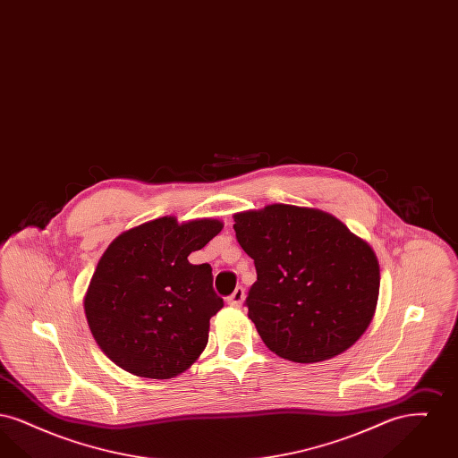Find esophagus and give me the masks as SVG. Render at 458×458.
<instances>
[{
  "mask_svg": "<svg viewBox=\"0 0 458 458\" xmlns=\"http://www.w3.org/2000/svg\"><path fill=\"white\" fill-rule=\"evenodd\" d=\"M243 301H245V290L242 286H237L235 292L226 299L228 305H232V307H240L243 304Z\"/></svg>",
  "mask_w": 458,
  "mask_h": 458,
  "instance_id": "34e87169",
  "label": "esophagus"
}]
</instances>
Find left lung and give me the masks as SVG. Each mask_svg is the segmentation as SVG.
<instances>
[{
    "instance_id": "obj_1",
    "label": "left lung",
    "mask_w": 458,
    "mask_h": 458,
    "mask_svg": "<svg viewBox=\"0 0 458 458\" xmlns=\"http://www.w3.org/2000/svg\"><path fill=\"white\" fill-rule=\"evenodd\" d=\"M258 282L245 304L264 345L312 364L350 349L369 327L379 262L369 243L327 211L269 204L233 215Z\"/></svg>"
}]
</instances>
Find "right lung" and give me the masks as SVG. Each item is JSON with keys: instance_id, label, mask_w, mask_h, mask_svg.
I'll list each match as a JSON object with an SVG mask.
<instances>
[{"instance_id": "right-lung-1", "label": "right lung", "mask_w": 458, "mask_h": 458, "mask_svg": "<svg viewBox=\"0 0 458 458\" xmlns=\"http://www.w3.org/2000/svg\"><path fill=\"white\" fill-rule=\"evenodd\" d=\"M221 230L216 218L163 216L109 243L84 297L89 329L109 360L151 379H170L196 362L223 299L211 266L187 258Z\"/></svg>"}]
</instances>
